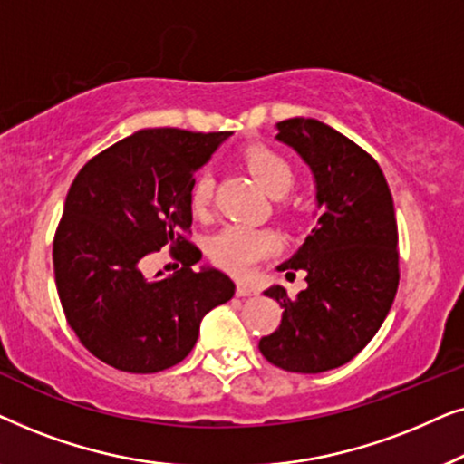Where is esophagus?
I'll use <instances>...</instances> for the list:
<instances>
[{"label":"esophagus","mask_w":464,"mask_h":464,"mask_svg":"<svg viewBox=\"0 0 464 464\" xmlns=\"http://www.w3.org/2000/svg\"><path fill=\"white\" fill-rule=\"evenodd\" d=\"M257 291L251 287V285H246V283H238L237 285V295L238 297H249V295H256Z\"/></svg>","instance_id":"obj_1"}]
</instances>
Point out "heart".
I'll return each mask as SVG.
<instances>
[{"instance_id":"heart-1","label":"heart","mask_w":464,"mask_h":464,"mask_svg":"<svg viewBox=\"0 0 464 464\" xmlns=\"http://www.w3.org/2000/svg\"><path fill=\"white\" fill-rule=\"evenodd\" d=\"M240 164L256 177L270 196L287 194L295 181V170L291 162L276 150L268 145L256 143L240 151ZM213 177L207 170L196 175L189 188V205L196 215H205L213 200ZM283 208L289 202H281ZM278 249L276 234L268 227H253L245 224H230L219 230L208 240V256L218 266L234 272V275H246L253 266H257L270 253Z\"/></svg>"}]
</instances>
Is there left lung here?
I'll return each mask as SVG.
<instances>
[{
  "label": "left lung",
  "mask_w": 464,
  "mask_h": 464,
  "mask_svg": "<svg viewBox=\"0 0 464 464\" xmlns=\"http://www.w3.org/2000/svg\"><path fill=\"white\" fill-rule=\"evenodd\" d=\"M287 143L313 169L321 215L304 245L278 270L306 272L295 297L281 285L264 294L281 304L276 332L259 340L272 365L321 373L370 344L399 285L397 219L382 169L363 148L313 118L278 122Z\"/></svg>",
  "instance_id": "obj_1"
}]
</instances>
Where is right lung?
Masks as SVG:
<instances>
[{"label":"right lung","mask_w":464,"mask_h":464,"mask_svg":"<svg viewBox=\"0 0 464 464\" xmlns=\"http://www.w3.org/2000/svg\"><path fill=\"white\" fill-rule=\"evenodd\" d=\"M232 132L148 129L91 158L69 188L53 243L63 313L103 363L156 373L183 361L208 310L234 295L224 272L192 266L189 188ZM169 246L182 270L148 282L140 264Z\"/></svg>","instance_id":"add662e5"}]
</instances>
